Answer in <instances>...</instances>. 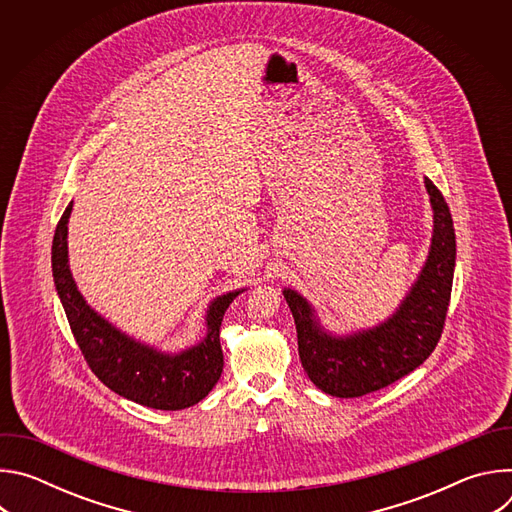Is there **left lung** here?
Here are the masks:
<instances>
[{"label":"left lung","mask_w":512,"mask_h":512,"mask_svg":"<svg viewBox=\"0 0 512 512\" xmlns=\"http://www.w3.org/2000/svg\"><path fill=\"white\" fill-rule=\"evenodd\" d=\"M425 188L433 208L429 255L389 320L369 330L334 336L320 326L306 298L294 289H283L296 320L302 367L310 381L332 397H362L399 381L423 364L442 338L456 267V233L442 192L429 178Z\"/></svg>","instance_id":"obj_1"}]
</instances>
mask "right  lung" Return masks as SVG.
Wrapping results in <instances>:
<instances>
[{
  "instance_id": "1",
  "label": "right lung",
  "mask_w": 512,
  "mask_h": 512,
  "mask_svg": "<svg viewBox=\"0 0 512 512\" xmlns=\"http://www.w3.org/2000/svg\"><path fill=\"white\" fill-rule=\"evenodd\" d=\"M62 212L52 241V275L75 340L103 385L139 405L178 411L202 401L223 373L221 324L243 289L218 296L206 310V336L192 348L166 354L141 344L99 316L81 296L68 269V216Z\"/></svg>"
}]
</instances>
